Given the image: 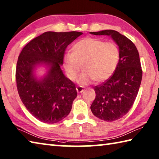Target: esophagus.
I'll list each match as a JSON object with an SVG mask.
<instances>
[{"mask_svg":"<svg viewBox=\"0 0 159 159\" xmlns=\"http://www.w3.org/2000/svg\"><path fill=\"white\" fill-rule=\"evenodd\" d=\"M84 88L82 87V86H78L76 88V90H77V93H83V91H84Z\"/></svg>","mask_w":159,"mask_h":159,"instance_id":"obj_1","label":"esophagus"}]
</instances>
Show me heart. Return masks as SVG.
<instances>
[{"mask_svg": "<svg viewBox=\"0 0 159 159\" xmlns=\"http://www.w3.org/2000/svg\"><path fill=\"white\" fill-rule=\"evenodd\" d=\"M119 60V50L114 43H105L93 38H85L76 43L71 53L66 54L63 65L67 76L71 80L76 79L81 69L79 82L88 84L95 80L100 83L114 74Z\"/></svg>", "mask_w": 159, "mask_h": 159, "instance_id": "b5f03b06", "label": "heart"}]
</instances>
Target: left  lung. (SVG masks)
I'll use <instances>...</instances> for the list:
<instances>
[{
  "label": "left lung",
  "mask_w": 159,
  "mask_h": 159,
  "mask_svg": "<svg viewBox=\"0 0 159 159\" xmlns=\"http://www.w3.org/2000/svg\"><path fill=\"white\" fill-rule=\"evenodd\" d=\"M90 34L110 36L119 49V61L114 74L94 88L96 97L90 107L96 117L114 121L127 114L138 95L142 77L139 52L130 39L116 31L109 29Z\"/></svg>",
  "instance_id": "1"
}]
</instances>
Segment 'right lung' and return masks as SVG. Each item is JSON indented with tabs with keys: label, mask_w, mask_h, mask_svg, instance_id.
Masks as SVG:
<instances>
[{
	"label": "right lung",
	"mask_w": 159,
	"mask_h": 159,
	"mask_svg": "<svg viewBox=\"0 0 159 159\" xmlns=\"http://www.w3.org/2000/svg\"><path fill=\"white\" fill-rule=\"evenodd\" d=\"M82 32H45L26 44L18 57L16 81L19 95L26 109L45 123L60 121L71 111L77 92L64 76L61 66L66 47ZM47 69L39 78L38 67Z\"/></svg>",
	"instance_id": "add662e5"
}]
</instances>
